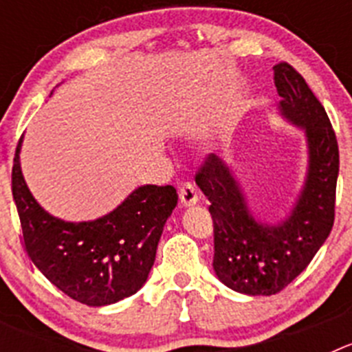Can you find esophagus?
Returning a JSON list of instances; mask_svg holds the SVG:
<instances>
[{
    "label": "esophagus",
    "instance_id": "1",
    "mask_svg": "<svg viewBox=\"0 0 352 352\" xmlns=\"http://www.w3.org/2000/svg\"><path fill=\"white\" fill-rule=\"evenodd\" d=\"M197 201H199L197 186L192 185V183H183V185L179 186V203H182V206L185 208L195 206Z\"/></svg>",
    "mask_w": 352,
    "mask_h": 352
}]
</instances>
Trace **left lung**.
<instances>
[{
    "mask_svg": "<svg viewBox=\"0 0 352 352\" xmlns=\"http://www.w3.org/2000/svg\"><path fill=\"white\" fill-rule=\"evenodd\" d=\"M278 113L307 139L309 166L296 203L280 222H263L222 158L210 155L195 183L210 201L213 270L229 289L272 296L310 264L331 232L338 178V144L329 118L309 84L291 65L273 67Z\"/></svg>",
    "mask_w": 352,
    "mask_h": 352,
    "instance_id": "1",
    "label": "left lung"
}]
</instances>
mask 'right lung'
I'll return each instance as SVG.
<instances>
[{
  "label": "right lung",
  "instance_id": "add662e5",
  "mask_svg": "<svg viewBox=\"0 0 352 352\" xmlns=\"http://www.w3.org/2000/svg\"><path fill=\"white\" fill-rule=\"evenodd\" d=\"M15 149L12 194L26 252L51 284L72 300L105 307L132 296L148 280L167 219L178 204L170 185L138 186L111 213L67 222L43 210L24 182Z\"/></svg>",
  "mask_w": 352,
  "mask_h": 352
}]
</instances>
